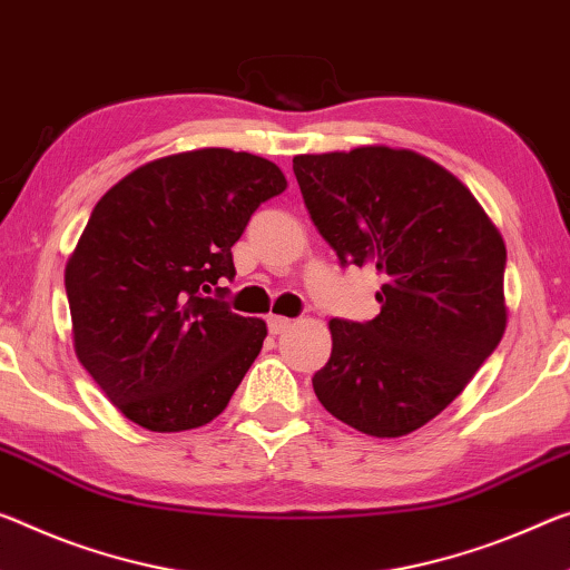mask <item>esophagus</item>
<instances>
[{
  "instance_id": "1",
  "label": "esophagus",
  "mask_w": 570,
  "mask_h": 570,
  "mask_svg": "<svg viewBox=\"0 0 570 570\" xmlns=\"http://www.w3.org/2000/svg\"><path fill=\"white\" fill-rule=\"evenodd\" d=\"M266 322H268V332H271V334H282V332H286L288 327H292V320L276 317V314H271V317H268Z\"/></svg>"
}]
</instances>
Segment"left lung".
Listing matches in <instances>:
<instances>
[{
	"instance_id": "8db88e82",
	"label": "left lung",
	"mask_w": 570,
	"mask_h": 570,
	"mask_svg": "<svg viewBox=\"0 0 570 570\" xmlns=\"http://www.w3.org/2000/svg\"><path fill=\"white\" fill-rule=\"evenodd\" d=\"M294 175L340 264L383 276L375 320H330L332 355L314 393L367 436L426 426L508 327L500 230L449 169L411 149L299 155Z\"/></svg>"
}]
</instances>
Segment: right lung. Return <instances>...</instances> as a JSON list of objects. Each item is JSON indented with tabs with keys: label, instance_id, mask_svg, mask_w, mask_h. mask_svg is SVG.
I'll list each match as a JSON object with an SVG mask.
<instances>
[{
	"label": "right lung",
	"instance_id": "obj_1",
	"mask_svg": "<svg viewBox=\"0 0 570 570\" xmlns=\"http://www.w3.org/2000/svg\"><path fill=\"white\" fill-rule=\"evenodd\" d=\"M274 161L195 149L149 161L98 200L66 266L73 347L126 419L169 433L210 423L266 340L215 299L233 243L282 195Z\"/></svg>",
	"mask_w": 570,
	"mask_h": 570
}]
</instances>
